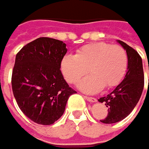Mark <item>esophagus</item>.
Returning <instances> with one entry per match:
<instances>
[{"mask_svg":"<svg viewBox=\"0 0 149 149\" xmlns=\"http://www.w3.org/2000/svg\"><path fill=\"white\" fill-rule=\"evenodd\" d=\"M84 99H85L86 100L89 101V102H91V103H93V102H96V101H97V100L95 99V97H87V96H84Z\"/></svg>","mask_w":149,"mask_h":149,"instance_id":"esophagus-1","label":"esophagus"}]
</instances>
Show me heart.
<instances>
[{
	"instance_id": "b5f03b06",
	"label": "heart",
	"mask_w": 149,
	"mask_h": 149,
	"mask_svg": "<svg viewBox=\"0 0 149 149\" xmlns=\"http://www.w3.org/2000/svg\"><path fill=\"white\" fill-rule=\"evenodd\" d=\"M128 58L124 48L106 42H94L81 47L76 55L68 54L61 61V70L68 82L76 84L87 93H96L103 88H112L124 79Z\"/></svg>"
}]
</instances>
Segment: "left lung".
Here are the masks:
<instances>
[{
    "label": "left lung",
    "instance_id": "1",
    "mask_svg": "<svg viewBox=\"0 0 149 149\" xmlns=\"http://www.w3.org/2000/svg\"><path fill=\"white\" fill-rule=\"evenodd\" d=\"M118 42L127 52L128 67L124 79L114 91L99 100L100 102H104L109 109L107 118L100 120L105 124L117 123L130 115L138 104L144 88V71L141 57L138 52L125 42L121 40H118Z\"/></svg>",
    "mask_w": 149,
    "mask_h": 149
}]
</instances>
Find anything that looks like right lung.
Instances as JSON below:
<instances>
[{
	"label": "right lung",
	"mask_w": 149,
	"mask_h": 149,
	"mask_svg": "<svg viewBox=\"0 0 149 149\" xmlns=\"http://www.w3.org/2000/svg\"><path fill=\"white\" fill-rule=\"evenodd\" d=\"M63 41L41 37L17 53L11 76L14 97L21 110L33 122L52 125L64 113L70 95L61 71L67 53Z\"/></svg>",
	"instance_id": "right-lung-1"
}]
</instances>
